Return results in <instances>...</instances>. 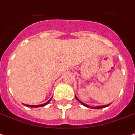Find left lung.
<instances>
[{
    "instance_id": "1",
    "label": "left lung",
    "mask_w": 135,
    "mask_h": 135,
    "mask_svg": "<svg viewBox=\"0 0 135 135\" xmlns=\"http://www.w3.org/2000/svg\"><path fill=\"white\" fill-rule=\"evenodd\" d=\"M75 99H77L78 101H79L80 103H81V104H83V106H85V107H88V108H90V109H102V108H104V107H109V105H110V104H107V105H105V106H97V107H89V106H88V105H87V104H84V103H83L82 101H80L79 100V99H78L77 97H76V96H75Z\"/></svg>"
}]
</instances>
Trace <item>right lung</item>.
I'll return each instance as SVG.
<instances>
[{"label": "right lung", "mask_w": 135, "mask_h": 135, "mask_svg": "<svg viewBox=\"0 0 135 135\" xmlns=\"http://www.w3.org/2000/svg\"><path fill=\"white\" fill-rule=\"evenodd\" d=\"M52 99V98H51V99L49 100V101L45 103V104H41V105H35V106H32V105H27V104H24V106H26V107H33V108H36V107H44V106H46L47 104H49V102L51 101V99Z\"/></svg>", "instance_id": "add662e5"}]
</instances>
